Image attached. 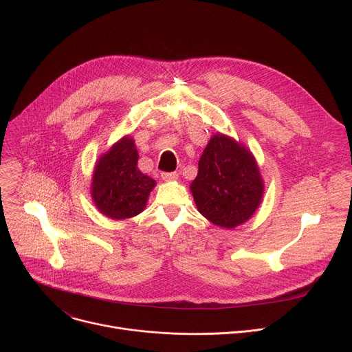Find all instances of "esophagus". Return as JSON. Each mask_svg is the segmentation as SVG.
<instances>
[{"instance_id": "1", "label": "esophagus", "mask_w": 352, "mask_h": 352, "mask_svg": "<svg viewBox=\"0 0 352 352\" xmlns=\"http://www.w3.org/2000/svg\"><path fill=\"white\" fill-rule=\"evenodd\" d=\"M162 178L164 181H175V179H178V174L177 173H162Z\"/></svg>"}]
</instances>
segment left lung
I'll return each instance as SVG.
<instances>
[{
    "label": "left lung",
    "instance_id": "obj_1",
    "mask_svg": "<svg viewBox=\"0 0 352 352\" xmlns=\"http://www.w3.org/2000/svg\"><path fill=\"white\" fill-rule=\"evenodd\" d=\"M199 213L214 226L235 228L259 209L265 182L250 150L224 133H214L189 186Z\"/></svg>",
    "mask_w": 352,
    "mask_h": 352
}]
</instances>
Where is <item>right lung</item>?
Returning <instances> with one entry per match:
<instances>
[{"label": "right lung", "mask_w": 352, "mask_h": 352, "mask_svg": "<svg viewBox=\"0 0 352 352\" xmlns=\"http://www.w3.org/2000/svg\"><path fill=\"white\" fill-rule=\"evenodd\" d=\"M135 140L125 135L94 164L90 195L97 210L113 220L138 216L146 208L156 181L138 168Z\"/></svg>", "instance_id": "obj_1"}]
</instances>
